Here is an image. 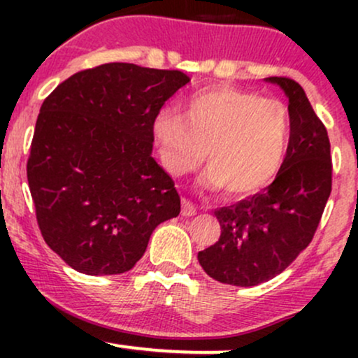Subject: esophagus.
<instances>
[{
    "label": "esophagus",
    "mask_w": 358,
    "mask_h": 358,
    "mask_svg": "<svg viewBox=\"0 0 358 358\" xmlns=\"http://www.w3.org/2000/svg\"><path fill=\"white\" fill-rule=\"evenodd\" d=\"M195 213H196V205L190 202L188 199H183L182 200V215L192 217V215H195Z\"/></svg>",
    "instance_id": "1"
}]
</instances>
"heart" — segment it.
<instances>
[{
    "mask_svg": "<svg viewBox=\"0 0 358 358\" xmlns=\"http://www.w3.org/2000/svg\"><path fill=\"white\" fill-rule=\"evenodd\" d=\"M291 114L282 101L254 90L215 85L183 102L182 116L165 109L153 133L163 166L180 176L203 162L208 187L249 196L276 178L291 143Z\"/></svg>",
    "mask_w": 358,
    "mask_h": 358,
    "instance_id": "obj_1",
    "label": "heart"
}]
</instances>
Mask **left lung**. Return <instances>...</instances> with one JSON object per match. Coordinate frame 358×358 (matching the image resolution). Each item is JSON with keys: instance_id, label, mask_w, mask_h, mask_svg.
I'll return each instance as SVG.
<instances>
[{"instance_id": "8db88e82", "label": "left lung", "mask_w": 358, "mask_h": 358, "mask_svg": "<svg viewBox=\"0 0 358 358\" xmlns=\"http://www.w3.org/2000/svg\"><path fill=\"white\" fill-rule=\"evenodd\" d=\"M286 92L291 143L282 168L262 192L215 210L220 237L199 262L224 285L256 286L281 274L313 239L331 192L327 127L305 90L289 77H269Z\"/></svg>"}]
</instances>
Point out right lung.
Wrapping results in <instances>:
<instances>
[{
  "mask_svg": "<svg viewBox=\"0 0 358 358\" xmlns=\"http://www.w3.org/2000/svg\"><path fill=\"white\" fill-rule=\"evenodd\" d=\"M190 82L182 71L110 62L69 77L43 101L27 162L40 232L79 273L121 274L180 213L151 156L155 119Z\"/></svg>",
  "mask_w": 358,
  "mask_h": 358,
  "instance_id": "add662e5",
  "label": "right lung"
}]
</instances>
